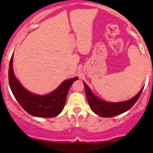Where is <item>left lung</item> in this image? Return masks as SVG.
Returning <instances> with one entry per match:
<instances>
[{"mask_svg":"<svg viewBox=\"0 0 153 153\" xmlns=\"http://www.w3.org/2000/svg\"><path fill=\"white\" fill-rule=\"evenodd\" d=\"M83 83L84 84L86 96V98H87V100H88L90 109L96 114L99 115L101 117H104V118L105 117H115V116L122 114V113L128 111L136 103L139 97L141 95L142 91L143 90V87L140 90V91L135 97L131 98L130 100L122 101V102H112L105 101L102 99L99 98L97 96H96L92 92V90L86 84V83H84V82H83Z\"/></svg>","mask_w":153,"mask_h":153,"instance_id":"obj_1","label":"left lung"}]
</instances>
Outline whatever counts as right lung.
<instances>
[{
  "label": "right lung",
  "mask_w": 153,
  "mask_h": 153,
  "mask_svg": "<svg viewBox=\"0 0 153 153\" xmlns=\"http://www.w3.org/2000/svg\"><path fill=\"white\" fill-rule=\"evenodd\" d=\"M13 53L9 64V85L13 96L23 109L31 116L53 118L60 114L63 109L67 93L71 85L78 77L63 81L56 90L45 95L31 93L22 86L13 73Z\"/></svg>",
  "instance_id": "obj_1"
}]
</instances>
